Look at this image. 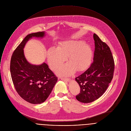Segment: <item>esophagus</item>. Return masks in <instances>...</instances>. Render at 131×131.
Instances as JSON below:
<instances>
[{
	"label": "esophagus",
	"instance_id": "34e87169",
	"mask_svg": "<svg viewBox=\"0 0 131 131\" xmlns=\"http://www.w3.org/2000/svg\"><path fill=\"white\" fill-rule=\"evenodd\" d=\"M61 79L62 80L66 82H69L70 81V79H68V78H61Z\"/></svg>",
	"mask_w": 131,
	"mask_h": 131
}]
</instances>
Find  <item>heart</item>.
<instances>
[{
	"mask_svg": "<svg viewBox=\"0 0 131 131\" xmlns=\"http://www.w3.org/2000/svg\"><path fill=\"white\" fill-rule=\"evenodd\" d=\"M67 56L70 62L55 70L59 76H69L76 71V68L78 70L86 68L91 62L92 50L83 41L68 40L61 42L59 47H50L47 51L48 61L53 69L62 64Z\"/></svg>",
	"mask_w": 131,
	"mask_h": 131,
	"instance_id": "heart-1",
	"label": "heart"
}]
</instances>
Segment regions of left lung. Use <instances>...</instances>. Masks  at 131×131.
Instances as JSON below:
<instances>
[{"label":"left lung","mask_w":131,"mask_h":131,"mask_svg":"<svg viewBox=\"0 0 131 131\" xmlns=\"http://www.w3.org/2000/svg\"><path fill=\"white\" fill-rule=\"evenodd\" d=\"M93 39V62L85 72L75 78L81 89L76 99L84 103L93 102L104 94L113 78L114 70V61L108 46L95 34Z\"/></svg>","instance_id":"left-lung-1"}]
</instances>
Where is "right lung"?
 <instances>
[{
    "instance_id": "obj_1",
    "label": "right lung",
    "mask_w": 131,
    "mask_h": 131,
    "mask_svg": "<svg viewBox=\"0 0 131 131\" xmlns=\"http://www.w3.org/2000/svg\"><path fill=\"white\" fill-rule=\"evenodd\" d=\"M45 35L42 31L27 35L15 49L10 60V74L17 92L23 99L34 104L44 102L57 81L47 64H31L24 55L27 42L32 38H43Z\"/></svg>"
}]
</instances>
